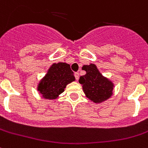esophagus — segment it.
I'll return each mask as SVG.
<instances>
[{"instance_id":"obj_1","label":"esophagus","mask_w":148,"mask_h":148,"mask_svg":"<svg viewBox=\"0 0 148 148\" xmlns=\"http://www.w3.org/2000/svg\"><path fill=\"white\" fill-rule=\"evenodd\" d=\"M74 77H75V78H76L77 80H79V77H80V75H79V73H78V72H76V73L74 74Z\"/></svg>"}]
</instances>
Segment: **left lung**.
Masks as SVG:
<instances>
[{
  "label": "left lung",
  "instance_id": "8db88e82",
  "mask_svg": "<svg viewBox=\"0 0 148 148\" xmlns=\"http://www.w3.org/2000/svg\"><path fill=\"white\" fill-rule=\"evenodd\" d=\"M82 70L86 71V74L80 77L79 83L88 99L95 103H100L112 97L114 84L103 76L94 64L84 65Z\"/></svg>",
  "mask_w": 148,
  "mask_h": 148
}]
</instances>
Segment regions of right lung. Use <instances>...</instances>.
I'll return each mask as SVG.
<instances>
[{"instance_id": "add662e5", "label": "right lung", "mask_w": 148, "mask_h": 148, "mask_svg": "<svg viewBox=\"0 0 148 148\" xmlns=\"http://www.w3.org/2000/svg\"><path fill=\"white\" fill-rule=\"evenodd\" d=\"M75 80L74 72L67 63H54L45 76L39 81L37 90L42 97L47 99H55L64 91L66 86Z\"/></svg>"}]
</instances>
